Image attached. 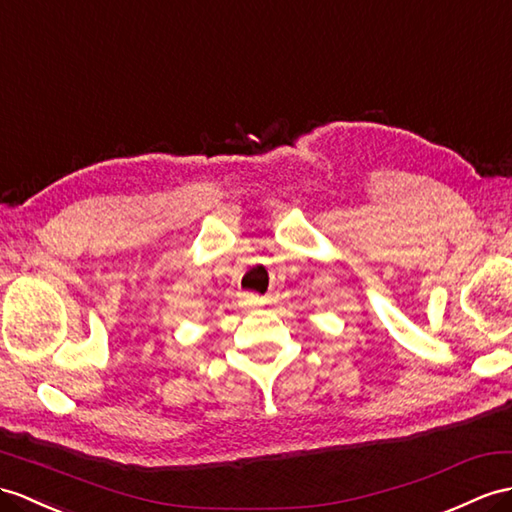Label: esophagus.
Segmentation results:
<instances>
[{
    "mask_svg": "<svg viewBox=\"0 0 512 512\" xmlns=\"http://www.w3.org/2000/svg\"><path fill=\"white\" fill-rule=\"evenodd\" d=\"M245 299H247V304H254L256 302V295H245Z\"/></svg>",
    "mask_w": 512,
    "mask_h": 512,
    "instance_id": "obj_1",
    "label": "esophagus"
}]
</instances>
